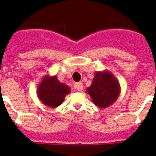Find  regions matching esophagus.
Returning a JSON list of instances; mask_svg holds the SVG:
<instances>
[{
	"label": "esophagus",
	"mask_w": 156,
	"mask_h": 156,
	"mask_svg": "<svg viewBox=\"0 0 156 156\" xmlns=\"http://www.w3.org/2000/svg\"><path fill=\"white\" fill-rule=\"evenodd\" d=\"M75 88L76 90H78V92H81L83 90V85L81 82H78V83L75 84Z\"/></svg>",
	"instance_id": "34e87169"
}]
</instances>
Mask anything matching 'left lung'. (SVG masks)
<instances>
[{"label":"left lung","instance_id":"obj_1","mask_svg":"<svg viewBox=\"0 0 156 156\" xmlns=\"http://www.w3.org/2000/svg\"><path fill=\"white\" fill-rule=\"evenodd\" d=\"M86 92L95 106L105 109L113 104L119 97L120 85L117 78L108 70L97 71Z\"/></svg>","mask_w":156,"mask_h":156}]
</instances>
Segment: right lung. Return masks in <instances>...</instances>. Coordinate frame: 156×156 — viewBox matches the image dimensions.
Returning a JSON list of instances; mask_svg holds the SVG:
<instances>
[{
  "label": "right lung",
  "mask_w": 156,
  "mask_h": 156,
  "mask_svg": "<svg viewBox=\"0 0 156 156\" xmlns=\"http://www.w3.org/2000/svg\"><path fill=\"white\" fill-rule=\"evenodd\" d=\"M71 92V88L58 81L57 77L45 75L37 87V95L46 106L56 108L61 105L65 96Z\"/></svg>",
  "instance_id": "obj_1"
}]
</instances>
